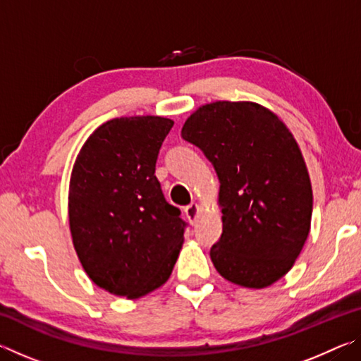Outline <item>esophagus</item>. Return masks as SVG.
<instances>
[{
    "label": "esophagus",
    "mask_w": 361,
    "mask_h": 361,
    "mask_svg": "<svg viewBox=\"0 0 361 361\" xmlns=\"http://www.w3.org/2000/svg\"><path fill=\"white\" fill-rule=\"evenodd\" d=\"M185 215H186L189 221L194 223V219L197 218V215H199V205L192 202V204H189L188 207H185Z\"/></svg>",
    "instance_id": "obj_1"
}]
</instances>
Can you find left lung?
<instances>
[{
    "label": "left lung",
    "instance_id": "1",
    "mask_svg": "<svg viewBox=\"0 0 361 361\" xmlns=\"http://www.w3.org/2000/svg\"><path fill=\"white\" fill-rule=\"evenodd\" d=\"M181 137L219 180L223 234L213 266L232 283L264 288L295 264L309 235L312 188L296 140L252 102H215L186 119Z\"/></svg>",
    "mask_w": 361,
    "mask_h": 361
}]
</instances>
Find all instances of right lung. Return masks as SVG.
<instances>
[{
	"label": "right lung",
	"instance_id": "right-lung-1",
	"mask_svg": "<svg viewBox=\"0 0 361 361\" xmlns=\"http://www.w3.org/2000/svg\"><path fill=\"white\" fill-rule=\"evenodd\" d=\"M173 121L159 116L102 124L73 167L68 215L84 271L116 296L140 298L169 280L186 223L164 197L156 162Z\"/></svg>",
	"mask_w": 361,
	"mask_h": 361
}]
</instances>
